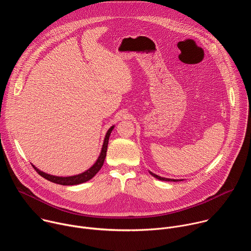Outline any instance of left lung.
<instances>
[{"instance_id":"1","label":"left lung","mask_w":251,"mask_h":251,"mask_svg":"<svg viewBox=\"0 0 251 251\" xmlns=\"http://www.w3.org/2000/svg\"><path fill=\"white\" fill-rule=\"evenodd\" d=\"M153 177H155V178H157V179H159V180H162V181H178V180H176V179H170V178H164V177H160V176H156V175H154V174H152V173H150Z\"/></svg>"}]
</instances>
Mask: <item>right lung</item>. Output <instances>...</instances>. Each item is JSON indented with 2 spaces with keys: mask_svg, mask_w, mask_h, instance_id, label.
Here are the masks:
<instances>
[{
  "mask_svg": "<svg viewBox=\"0 0 251 251\" xmlns=\"http://www.w3.org/2000/svg\"><path fill=\"white\" fill-rule=\"evenodd\" d=\"M113 128H114V126L110 127L109 130L107 131V133L105 135V138H104L102 150H101V152H100L98 160L96 161V163L92 166V168L90 170H88L87 172L82 173L80 175H77V176H74L60 177V176H54L47 175V174L39 171L38 169H36L34 165H32L33 169L36 171V173L39 176H41L45 179H47V180H49L53 183H57V184H61V185H76V184H80V183H83V182H86V181L92 179L100 172V170L101 169V166L103 165V162H104V159H105V156H106V151H107L109 136H110V133L113 130Z\"/></svg>",
  "mask_w": 251,
  "mask_h": 251,
  "instance_id": "right-lung-1",
  "label": "right lung"
}]
</instances>
